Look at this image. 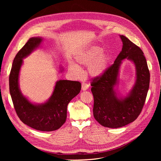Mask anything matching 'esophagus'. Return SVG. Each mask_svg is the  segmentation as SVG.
I'll list each match as a JSON object with an SVG mask.
<instances>
[{
    "mask_svg": "<svg viewBox=\"0 0 161 161\" xmlns=\"http://www.w3.org/2000/svg\"><path fill=\"white\" fill-rule=\"evenodd\" d=\"M89 86L88 85L87 83H82V85H81V89L83 91H86L89 89Z\"/></svg>",
    "mask_w": 161,
    "mask_h": 161,
    "instance_id": "1",
    "label": "esophagus"
}]
</instances>
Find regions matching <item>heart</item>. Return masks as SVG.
Returning <instances> with one entry per match:
<instances>
[{"label":"heart","instance_id":"b5f03b06","mask_svg":"<svg viewBox=\"0 0 161 161\" xmlns=\"http://www.w3.org/2000/svg\"><path fill=\"white\" fill-rule=\"evenodd\" d=\"M74 59L79 65L88 66V74L92 77L103 75L110 61L109 55L104 53V49L98 46H91L82 50L75 55ZM69 70L75 75H78L81 71L80 66L73 62L69 63Z\"/></svg>","mask_w":161,"mask_h":161}]
</instances>
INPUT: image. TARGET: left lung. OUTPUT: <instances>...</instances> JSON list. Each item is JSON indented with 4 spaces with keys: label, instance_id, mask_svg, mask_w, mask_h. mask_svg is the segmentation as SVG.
Instances as JSON below:
<instances>
[{
    "label": "left lung",
    "instance_id": "obj_1",
    "mask_svg": "<svg viewBox=\"0 0 161 161\" xmlns=\"http://www.w3.org/2000/svg\"><path fill=\"white\" fill-rule=\"evenodd\" d=\"M121 52L114 63L101 76L92 79L91 86L94 97L93 115L103 126L117 129L137 119L146 99L150 74L142 50L123 35ZM126 58L136 67L137 79L133 89L125 97H119L114 89L123 60Z\"/></svg>",
    "mask_w": 161,
    "mask_h": 161
}]
</instances>
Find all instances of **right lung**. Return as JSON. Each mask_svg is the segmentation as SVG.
<instances>
[{
	"mask_svg": "<svg viewBox=\"0 0 161 161\" xmlns=\"http://www.w3.org/2000/svg\"><path fill=\"white\" fill-rule=\"evenodd\" d=\"M41 37L31 38L15 55L9 76L10 92L17 115L30 127L40 131H53L65 123L67 106L80 92L81 83L75 81L58 80L52 95L44 104H35L23 95L19 87V74L23 58L38 47Z\"/></svg>",
	"mask_w": 161,
	"mask_h": 161,
	"instance_id": "right-lung-1",
	"label": "right lung"
}]
</instances>
